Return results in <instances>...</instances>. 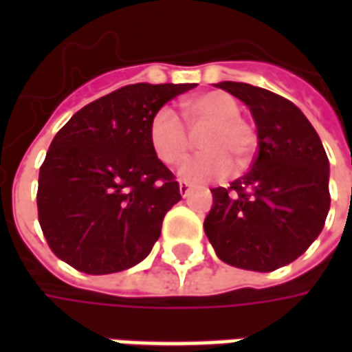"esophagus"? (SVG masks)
Masks as SVG:
<instances>
[{"instance_id": "1", "label": "esophagus", "mask_w": 352, "mask_h": 352, "mask_svg": "<svg viewBox=\"0 0 352 352\" xmlns=\"http://www.w3.org/2000/svg\"><path fill=\"white\" fill-rule=\"evenodd\" d=\"M190 184L188 183H184V181H181V183H179V192H181V196H183V198H186V196H188V194H190Z\"/></svg>"}]
</instances>
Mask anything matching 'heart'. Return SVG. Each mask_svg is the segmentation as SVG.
<instances>
[{"label":"heart","mask_w":352,"mask_h":352,"mask_svg":"<svg viewBox=\"0 0 352 352\" xmlns=\"http://www.w3.org/2000/svg\"><path fill=\"white\" fill-rule=\"evenodd\" d=\"M239 101L226 92H207L183 103V116L201 148L181 168L186 183H209L230 173L232 162L243 168L256 148V131L241 118ZM179 116L168 107L158 109L148 122V141L158 160L179 166L190 151L192 138Z\"/></svg>","instance_id":"obj_1"}]
</instances>
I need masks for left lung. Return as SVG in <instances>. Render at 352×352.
<instances>
[{
    "label": "left lung",
    "instance_id": "left-lung-1",
    "mask_svg": "<svg viewBox=\"0 0 352 352\" xmlns=\"http://www.w3.org/2000/svg\"><path fill=\"white\" fill-rule=\"evenodd\" d=\"M251 109L258 131L252 168L213 188L204 230L217 256L241 270L273 272L294 262L324 228L330 164L320 138L292 101L265 88L224 80Z\"/></svg>",
    "mask_w": 352,
    "mask_h": 352
}]
</instances>
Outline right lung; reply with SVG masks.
Instances as JSON below:
<instances>
[{
	"label": "right lung",
	"mask_w": 352,
	"mask_h": 352,
	"mask_svg": "<svg viewBox=\"0 0 352 352\" xmlns=\"http://www.w3.org/2000/svg\"><path fill=\"white\" fill-rule=\"evenodd\" d=\"M196 85H128L77 111L39 169L37 213L50 251L90 275L148 256L179 183L148 141L153 115Z\"/></svg>",
	"instance_id": "right-lung-1"
}]
</instances>
